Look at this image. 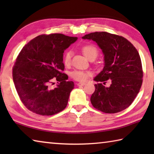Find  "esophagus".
<instances>
[{
    "instance_id": "obj_1",
    "label": "esophagus",
    "mask_w": 154,
    "mask_h": 154,
    "mask_svg": "<svg viewBox=\"0 0 154 154\" xmlns=\"http://www.w3.org/2000/svg\"><path fill=\"white\" fill-rule=\"evenodd\" d=\"M85 84H86V83H84V82H80V83H78L77 85H79V86H82V85H84Z\"/></svg>"
}]
</instances>
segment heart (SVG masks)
Instances as JSON below:
<instances>
[{
	"label": "heart",
	"instance_id": "1",
	"mask_svg": "<svg viewBox=\"0 0 154 154\" xmlns=\"http://www.w3.org/2000/svg\"><path fill=\"white\" fill-rule=\"evenodd\" d=\"M83 55L88 60L94 58L98 54V49L93 45H85L82 48ZM72 51L68 50L65 52L64 55V63L65 65L71 64L72 58ZM92 75V72L90 71H83V70H74L71 72V76L75 80L78 82H85L88 77Z\"/></svg>",
	"mask_w": 154,
	"mask_h": 154
}]
</instances>
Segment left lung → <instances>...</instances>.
Instances as JSON below:
<instances>
[{
    "label": "left lung",
    "mask_w": 154,
    "mask_h": 154,
    "mask_svg": "<svg viewBox=\"0 0 154 154\" xmlns=\"http://www.w3.org/2000/svg\"><path fill=\"white\" fill-rule=\"evenodd\" d=\"M82 38L96 42L104 55L103 71L94 79L101 83L94 85L95 91L90 98L92 105L106 113L126 109L142 85L143 72L139 52L123 36L106 32H92ZM107 80L111 84L105 87L103 85Z\"/></svg>",
    "instance_id": "left-lung-1"
}]
</instances>
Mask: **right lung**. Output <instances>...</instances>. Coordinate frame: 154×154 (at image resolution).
Wrapping results in <instances>:
<instances>
[{"label": "right lung", "instance_id": "1", "mask_svg": "<svg viewBox=\"0 0 154 154\" xmlns=\"http://www.w3.org/2000/svg\"><path fill=\"white\" fill-rule=\"evenodd\" d=\"M77 37L62 34L36 36L20 52L13 68V80L22 103L41 116H52L66 108L74 83L67 81L63 53ZM58 82L52 89L51 83Z\"/></svg>", "mask_w": 154, "mask_h": 154}]
</instances>
